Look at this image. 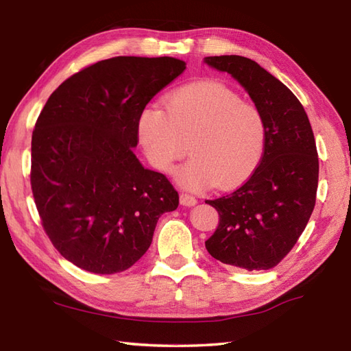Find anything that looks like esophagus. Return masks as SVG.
Wrapping results in <instances>:
<instances>
[{
    "label": "esophagus",
    "instance_id": "esophagus-1",
    "mask_svg": "<svg viewBox=\"0 0 351 351\" xmlns=\"http://www.w3.org/2000/svg\"><path fill=\"white\" fill-rule=\"evenodd\" d=\"M198 199L192 195H188V193H180V204L184 207H193L197 206Z\"/></svg>",
    "mask_w": 351,
    "mask_h": 351
}]
</instances>
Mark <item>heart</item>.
I'll list each match as a JSON object with an SVG mask.
<instances>
[{"instance_id":"b5f03b06","label":"heart","mask_w":351,"mask_h":351,"mask_svg":"<svg viewBox=\"0 0 351 351\" xmlns=\"http://www.w3.org/2000/svg\"><path fill=\"white\" fill-rule=\"evenodd\" d=\"M163 105L165 111L145 108L136 124L139 145L156 171L173 173L188 154V144L192 158L176 173L184 189L202 191L213 183L236 188L258 168L266 121L234 90L219 81H198L171 91Z\"/></svg>"}]
</instances>
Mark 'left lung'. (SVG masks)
Wrapping results in <instances>:
<instances>
[{
  "label": "left lung",
  "mask_w": 351,
  "mask_h": 351,
  "mask_svg": "<svg viewBox=\"0 0 351 351\" xmlns=\"http://www.w3.org/2000/svg\"><path fill=\"white\" fill-rule=\"evenodd\" d=\"M231 75L261 111L266 150L251 178L227 197L207 199L219 225L206 241L213 258L246 270L275 267L291 251L315 206L318 154L308 115L290 88L254 60L206 57Z\"/></svg>",
  "instance_id": "obj_1"
}]
</instances>
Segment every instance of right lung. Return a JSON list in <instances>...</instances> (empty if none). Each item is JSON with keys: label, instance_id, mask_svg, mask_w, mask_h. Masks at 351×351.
I'll return each mask as SVG.
<instances>
[{"label": "right lung", "instance_id": "1", "mask_svg": "<svg viewBox=\"0 0 351 351\" xmlns=\"http://www.w3.org/2000/svg\"><path fill=\"white\" fill-rule=\"evenodd\" d=\"M173 57H114L66 80L38 115L31 188L43 228L66 260L123 271L150 247L160 215L178 206L168 178L134 149L145 105L183 73Z\"/></svg>", "mask_w": 351, "mask_h": 351}]
</instances>
